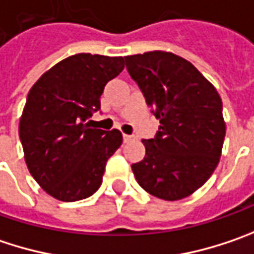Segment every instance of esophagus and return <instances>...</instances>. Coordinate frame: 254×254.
Instances as JSON below:
<instances>
[{
	"mask_svg": "<svg viewBox=\"0 0 254 254\" xmlns=\"http://www.w3.org/2000/svg\"><path fill=\"white\" fill-rule=\"evenodd\" d=\"M123 140H124V143H130V141H133V140H134V136L124 134V136H123Z\"/></svg>",
	"mask_w": 254,
	"mask_h": 254,
	"instance_id": "esophagus-1",
	"label": "esophagus"
}]
</instances>
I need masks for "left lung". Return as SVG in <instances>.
I'll return each mask as SVG.
<instances>
[{"label":"left lung","instance_id":"8db88e82","mask_svg":"<svg viewBox=\"0 0 254 254\" xmlns=\"http://www.w3.org/2000/svg\"><path fill=\"white\" fill-rule=\"evenodd\" d=\"M127 70L160 120L146 156L131 165L138 185L165 201L199 190L215 171L226 137L215 86L187 59L163 50L126 56Z\"/></svg>","mask_w":254,"mask_h":254}]
</instances>
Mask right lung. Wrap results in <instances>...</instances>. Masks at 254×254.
Returning a JSON list of instances; mask_svg holds the SVG:
<instances>
[{"label": "right lung", "mask_w": 254, "mask_h": 254, "mask_svg": "<svg viewBox=\"0 0 254 254\" xmlns=\"http://www.w3.org/2000/svg\"><path fill=\"white\" fill-rule=\"evenodd\" d=\"M124 69V58L78 53L61 61L31 86L18 134L28 172L50 196L73 202L102 184L107 160L123 143L118 130L91 128L107 82Z\"/></svg>", "instance_id": "add662e5"}]
</instances>
